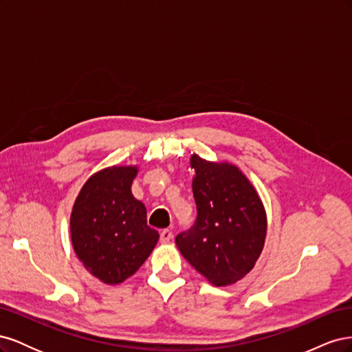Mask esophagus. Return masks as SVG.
<instances>
[{
	"instance_id": "34e87169",
	"label": "esophagus",
	"mask_w": 352,
	"mask_h": 352,
	"mask_svg": "<svg viewBox=\"0 0 352 352\" xmlns=\"http://www.w3.org/2000/svg\"><path fill=\"white\" fill-rule=\"evenodd\" d=\"M160 239H162V242H163V243L172 241V239H173V233H172V230H168V229L162 230V233H160Z\"/></svg>"
}]
</instances>
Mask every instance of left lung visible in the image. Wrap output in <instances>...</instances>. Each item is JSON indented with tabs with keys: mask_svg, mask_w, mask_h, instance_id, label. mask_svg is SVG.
Listing matches in <instances>:
<instances>
[{
	"mask_svg": "<svg viewBox=\"0 0 352 352\" xmlns=\"http://www.w3.org/2000/svg\"><path fill=\"white\" fill-rule=\"evenodd\" d=\"M195 168L194 226L176 236L180 254L216 286L241 280L258 260L267 217L257 190L241 170L229 163L190 157Z\"/></svg>",
	"mask_w": 352,
	"mask_h": 352,
	"instance_id": "obj_1",
	"label": "left lung"
}]
</instances>
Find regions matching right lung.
Instances as JSON below:
<instances>
[{"label":"right lung","mask_w":352,"mask_h":352,"mask_svg":"<svg viewBox=\"0 0 352 352\" xmlns=\"http://www.w3.org/2000/svg\"><path fill=\"white\" fill-rule=\"evenodd\" d=\"M136 175V166L102 168L85 182L73 204V250L85 269L107 285L135 274L160 238L146 225L145 206L132 195Z\"/></svg>","instance_id":"right-lung-1"}]
</instances>
